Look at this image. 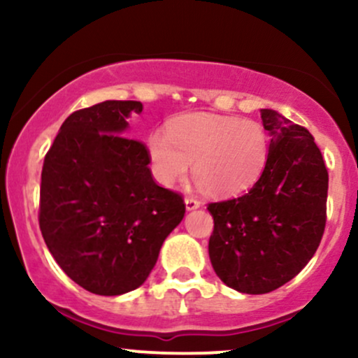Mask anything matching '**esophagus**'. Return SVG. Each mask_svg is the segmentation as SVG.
I'll return each mask as SVG.
<instances>
[{"mask_svg": "<svg viewBox=\"0 0 358 358\" xmlns=\"http://www.w3.org/2000/svg\"><path fill=\"white\" fill-rule=\"evenodd\" d=\"M185 205H187V210H195V208L200 207V202L195 196H187L185 199Z\"/></svg>", "mask_w": 358, "mask_h": 358, "instance_id": "34e87169", "label": "esophagus"}]
</instances>
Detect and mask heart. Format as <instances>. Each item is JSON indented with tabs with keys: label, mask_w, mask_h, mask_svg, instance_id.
Returning a JSON list of instances; mask_svg holds the SVG:
<instances>
[{
	"label": "heart",
	"mask_w": 358,
	"mask_h": 358,
	"mask_svg": "<svg viewBox=\"0 0 358 358\" xmlns=\"http://www.w3.org/2000/svg\"><path fill=\"white\" fill-rule=\"evenodd\" d=\"M268 129L252 119L190 114L150 134L146 151L155 178L165 187L183 180L192 163L210 195H239L261 178L269 159Z\"/></svg>",
	"instance_id": "b5f03b06"
}]
</instances>
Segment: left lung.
Returning a JSON list of instances; mask_svg holds the SVG:
<instances>
[{
  "instance_id": "left-lung-1",
  "label": "left lung",
  "mask_w": 358,
  "mask_h": 358,
  "mask_svg": "<svg viewBox=\"0 0 358 358\" xmlns=\"http://www.w3.org/2000/svg\"><path fill=\"white\" fill-rule=\"evenodd\" d=\"M269 159L244 195L207 205L213 217L208 254L229 287L264 294L286 285L318 249L327 224L328 170L306 127L261 110Z\"/></svg>"
}]
</instances>
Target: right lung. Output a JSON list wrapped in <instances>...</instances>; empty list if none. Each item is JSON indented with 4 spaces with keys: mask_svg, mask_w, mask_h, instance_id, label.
<instances>
[{
    "mask_svg": "<svg viewBox=\"0 0 358 358\" xmlns=\"http://www.w3.org/2000/svg\"><path fill=\"white\" fill-rule=\"evenodd\" d=\"M138 101H104L60 126L45 155L40 231L72 281L102 296L136 289L185 215L180 193L155 182L145 143L121 136Z\"/></svg>",
    "mask_w": 358,
    "mask_h": 358,
    "instance_id": "add662e5",
    "label": "right lung"
}]
</instances>
